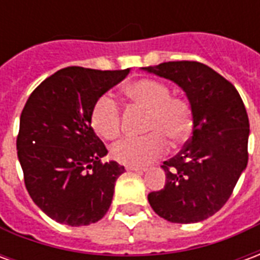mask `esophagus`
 <instances>
[{
	"instance_id": "34e87169",
	"label": "esophagus",
	"mask_w": 260,
	"mask_h": 260,
	"mask_svg": "<svg viewBox=\"0 0 260 260\" xmlns=\"http://www.w3.org/2000/svg\"><path fill=\"white\" fill-rule=\"evenodd\" d=\"M128 171H135V173H145L146 169H142V167H136V166H126Z\"/></svg>"
}]
</instances>
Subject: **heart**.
<instances>
[{"mask_svg": "<svg viewBox=\"0 0 260 260\" xmlns=\"http://www.w3.org/2000/svg\"><path fill=\"white\" fill-rule=\"evenodd\" d=\"M125 97L132 104L147 110L143 129L146 135L125 138L111 147L115 161L142 167L167 150V141L180 143L192 126L189 103L181 97L171 96L169 86L154 79H138L124 87ZM90 124L104 139H115L121 132V108L110 94H102L93 103Z\"/></svg>", "mask_w": 260, "mask_h": 260, "instance_id": "b5f03b06", "label": "heart"}]
</instances>
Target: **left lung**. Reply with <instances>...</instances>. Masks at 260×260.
Here are the masks:
<instances>
[{"label":"left lung","instance_id":"obj_1","mask_svg":"<svg viewBox=\"0 0 260 260\" xmlns=\"http://www.w3.org/2000/svg\"><path fill=\"white\" fill-rule=\"evenodd\" d=\"M173 80L186 93L192 134L177 156L164 161L166 185L147 195L160 217L198 223L229 201L248 164L249 119L234 85L196 61H171L143 68Z\"/></svg>","mask_w":260,"mask_h":260}]
</instances>
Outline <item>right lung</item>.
I'll use <instances>...</instances> for the list:
<instances>
[{
  "instance_id": "1",
  "label": "right lung",
  "mask_w": 260,
  "mask_h": 260,
  "mask_svg": "<svg viewBox=\"0 0 260 260\" xmlns=\"http://www.w3.org/2000/svg\"><path fill=\"white\" fill-rule=\"evenodd\" d=\"M129 71L59 69L37 86L22 110L16 149L26 189L58 223L89 225L110 209L125 169L117 161L102 163L107 149L91 128L90 111L97 97Z\"/></svg>"
}]
</instances>
